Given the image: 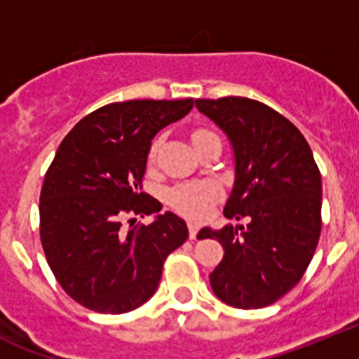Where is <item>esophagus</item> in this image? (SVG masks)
Listing matches in <instances>:
<instances>
[{
	"instance_id": "1",
	"label": "esophagus",
	"mask_w": 359,
	"mask_h": 359,
	"mask_svg": "<svg viewBox=\"0 0 359 359\" xmlns=\"http://www.w3.org/2000/svg\"><path fill=\"white\" fill-rule=\"evenodd\" d=\"M188 229H189V238L195 240L197 238V233H198V229H201V226H198L197 222H189Z\"/></svg>"
}]
</instances>
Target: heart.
I'll return each mask as SVG.
<instances>
[{
    "mask_svg": "<svg viewBox=\"0 0 359 359\" xmlns=\"http://www.w3.org/2000/svg\"><path fill=\"white\" fill-rule=\"evenodd\" d=\"M215 135L208 130H197L193 133V142L201 141L204 137ZM155 157V146L149 151V158ZM218 197V191L211 182H191L180 184L170 191V204L180 213L188 215L191 218H202L210 205L213 204L215 198Z\"/></svg>",
    "mask_w": 359,
    "mask_h": 359,
    "instance_id": "1",
    "label": "heart"
}]
</instances>
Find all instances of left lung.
Wrapping results in <instances>:
<instances>
[{
  "instance_id": "1",
  "label": "left lung",
  "mask_w": 359,
  "mask_h": 359,
  "mask_svg": "<svg viewBox=\"0 0 359 359\" xmlns=\"http://www.w3.org/2000/svg\"><path fill=\"white\" fill-rule=\"evenodd\" d=\"M195 104L226 133L235 154L224 215L248 220L198 233L224 248L211 289L236 309H260L287 294L313 260L322 231V175L300 130L264 102L222 97Z\"/></svg>"
}]
</instances>
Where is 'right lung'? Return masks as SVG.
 <instances>
[{
    "label": "right lung",
    "mask_w": 359,
    "mask_h": 359,
    "mask_svg": "<svg viewBox=\"0 0 359 359\" xmlns=\"http://www.w3.org/2000/svg\"><path fill=\"white\" fill-rule=\"evenodd\" d=\"M193 99L111 102L81 119L59 144L39 197L46 262L70 298L95 313L137 309L157 291L168 255L188 238L175 213L142 193L151 139L182 119ZM158 213L124 230L128 214Z\"/></svg>",
    "instance_id": "add662e5"
}]
</instances>
